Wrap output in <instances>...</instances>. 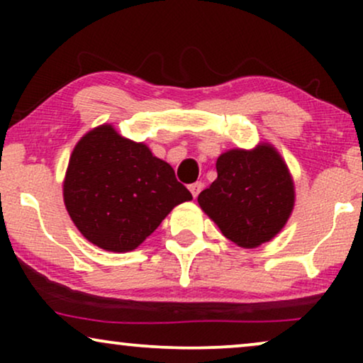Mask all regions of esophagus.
Masks as SVG:
<instances>
[{
  "instance_id": "34e87169",
  "label": "esophagus",
  "mask_w": 363,
  "mask_h": 363,
  "mask_svg": "<svg viewBox=\"0 0 363 363\" xmlns=\"http://www.w3.org/2000/svg\"><path fill=\"white\" fill-rule=\"evenodd\" d=\"M188 188H190L193 198H196L198 195H200V191H201V188H203V183L201 182H196V183H193V185H190Z\"/></svg>"
}]
</instances>
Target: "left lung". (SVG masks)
Segmentation results:
<instances>
[{"mask_svg": "<svg viewBox=\"0 0 363 363\" xmlns=\"http://www.w3.org/2000/svg\"><path fill=\"white\" fill-rule=\"evenodd\" d=\"M218 178L198 205L236 246L252 250L271 241L294 210V180L284 158L267 142L251 150L231 148L216 160Z\"/></svg>", "mask_w": 363, "mask_h": 363, "instance_id": "left-lung-1", "label": "left lung"}]
</instances>
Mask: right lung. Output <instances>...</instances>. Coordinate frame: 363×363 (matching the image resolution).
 I'll return each instance as SVG.
<instances>
[{"mask_svg":"<svg viewBox=\"0 0 363 363\" xmlns=\"http://www.w3.org/2000/svg\"><path fill=\"white\" fill-rule=\"evenodd\" d=\"M64 205L94 246L128 252L142 245L191 193L143 142L104 123L76 143L62 182Z\"/></svg>","mask_w":363,"mask_h":363,"instance_id":"1","label":"right lung"}]
</instances>
